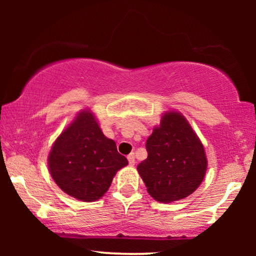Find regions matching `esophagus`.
Returning <instances> with one entry per match:
<instances>
[{
  "mask_svg": "<svg viewBox=\"0 0 256 256\" xmlns=\"http://www.w3.org/2000/svg\"><path fill=\"white\" fill-rule=\"evenodd\" d=\"M127 158H128V162H129V164H130V166H134V164H135V155H134V152L129 154Z\"/></svg>",
  "mask_w": 256,
  "mask_h": 256,
  "instance_id": "34e87169",
  "label": "esophagus"
}]
</instances>
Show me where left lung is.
Returning a JSON list of instances; mask_svg holds the SVG:
<instances>
[{
	"instance_id": "1",
	"label": "left lung",
	"mask_w": 256,
	"mask_h": 256,
	"mask_svg": "<svg viewBox=\"0 0 256 256\" xmlns=\"http://www.w3.org/2000/svg\"><path fill=\"white\" fill-rule=\"evenodd\" d=\"M146 148L148 157L138 170L155 200L172 202L197 190L205 177L208 160L200 140L183 115L164 114Z\"/></svg>"
}]
</instances>
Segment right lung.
<instances>
[{
	"label": "right lung",
	"instance_id": "obj_1",
	"mask_svg": "<svg viewBox=\"0 0 256 256\" xmlns=\"http://www.w3.org/2000/svg\"><path fill=\"white\" fill-rule=\"evenodd\" d=\"M48 163L65 194L94 202L106 194L115 174L128 160L118 154L113 140L102 134L96 116L84 110L56 140Z\"/></svg>",
	"mask_w": 256,
	"mask_h": 256
}]
</instances>
